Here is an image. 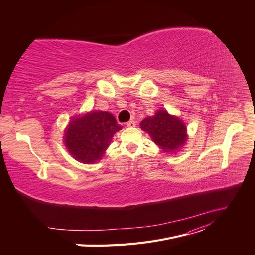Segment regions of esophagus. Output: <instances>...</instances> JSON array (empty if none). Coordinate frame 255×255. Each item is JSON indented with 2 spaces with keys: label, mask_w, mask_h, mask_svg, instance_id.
Returning <instances> with one entry per match:
<instances>
[{
  "label": "esophagus",
  "mask_w": 255,
  "mask_h": 255,
  "mask_svg": "<svg viewBox=\"0 0 255 255\" xmlns=\"http://www.w3.org/2000/svg\"><path fill=\"white\" fill-rule=\"evenodd\" d=\"M127 127H128V128H134V127H136L135 120H129L128 122H127Z\"/></svg>",
  "instance_id": "34e87169"
}]
</instances>
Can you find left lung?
<instances>
[{"instance_id": "obj_1", "label": "left lung", "mask_w": 255, "mask_h": 255, "mask_svg": "<svg viewBox=\"0 0 255 255\" xmlns=\"http://www.w3.org/2000/svg\"><path fill=\"white\" fill-rule=\"evenodd\" d=\"M140 128L148 133L161 151L175 153L187 141L185 123L166 110H158L155 115L146 117L140 122Z\"/></svg>"}]
</instances>
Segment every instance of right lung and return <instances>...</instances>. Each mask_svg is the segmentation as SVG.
I'll return each instance as SVG.
<instances>
[{"label": "right lung", "instance_id": "obj_1", "mask_svg": "<svg viewBox=\"0 0 255 255\" xmlns=\"http://www.w3.org/2000/svg\"><path fill=\"white\" fill-rule=\"evenodd\" d=\"M122 128L109 112L91 111L73 117L66 128L64 142L71 156L83 164L100 160L112 141Z\"/></svg>", "mask_w": 255, "mask_h": 255}]
</instances>
